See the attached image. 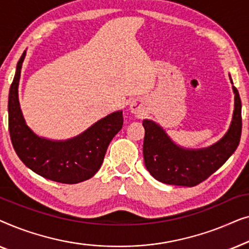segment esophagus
Masks as SVG:
<instances>
[{"label":"esophagus","mask_w":249,"mask_h":249,"mask_svg":"<svg viewBox=\"0 0 249 249\" xmlns=\"http://www.w3.org/2000/svg\"><path fill=\"white\" fill-rule=\"evenodd\" d=\"M130 111H131V113L137 115V117H142V115L145 114L144 105H142L141 102H138V101L132 102V103L130 104Z\"/></svg>","instance_id":"obj_1"}]
</instances>
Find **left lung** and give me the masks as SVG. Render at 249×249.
Instances as JSON below:
<instances>
[{"mask_svg": "<svg viewBox=\"0 0 249 249\" xmlns=\"http://www.w3.org/2000/svg\"><path fill=\"white\" fill-rule=\"evenodd\" d=\"M231 80V78H230ZM231 84L233 85L232 80ZM229 130L219 142L206 148L188 149L173 142L162 127L145 119L142 154L146 169L156 180L168 185L194 187L206 180L232 155L241 136V101L237 88Z\"/></svg>", "mask_w": 249, "mask_h": 249, "instance_id": "left-lung-1", "label": "left lung"}]
</instances>
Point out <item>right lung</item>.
<instances>
[{
  "mask_svg": "<svg viewBox=\"0 0 249 249\" xmlns=\"http://www.w3.org/2000/svg\"><path fill=\"white\" fill-rule=\"evenodd\" d=\"M26 51L17 64L10 87L9 132L13 148L27 168L44 178L61 183H78L89 179L101 168L107 146L124 124L122 111L107 115L76 137L51 141L37 136L23 119L18 87Z\"/></svg>",
  "mask_w": 249,
  "mask_h": 249,
  "instance_id": "1",
  "label": "right lung"
}]
</instances>
